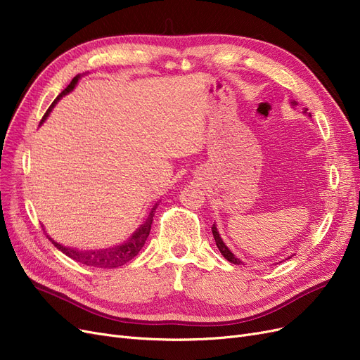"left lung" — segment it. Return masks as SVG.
Wrapping results in <instances>:
<instances>
[{"label": "left lung", "instance_id": "8db88e82", "mask_svg": "<svg viewBox=\"0 0 360 360\" xmlns=\"http://www.w3.org/2000/svg\"><path fill=\"white\" fill-rule=\"evenodd\" d=\"M292 105H296V102H291ZM308 110H304V112H307ZM309 115H311V112H309ZM212 233H213V237H214V242H216V246L219 248V250H221V254L225 257V259H228L230 261V263H233V264H242V261L238 259L230 249L226 248V245L224 243V240L221 238V236H219V233H217V228H216V225L213 224V226H212Z\"/></svg>", "mask_w": 360, "mask_h": 360}]
</instances>
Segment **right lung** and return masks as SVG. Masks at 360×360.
<instances>
[{"instance_id": "right-lung-1", "label": "right lung", "mask_w": 360, "mask_h": 360, "mask_svg": "<svg viewBox=\"0 0 360 360\" xmlns=\"http://www.w3.org/2000/svg\"><path fill=\"white\" fill-rule=\"evenodd\" d=\"M79 79V75L75 76L72 79V82L64 89L58 96L57 99L52 102V105L49 106V110L45 112L41 118V123L45 122L46 117L49 115V112L52 111V108L56 106V103L61 99L63 96H66L69 91H72L75 89L76 82ZM158 209V204L151 209L150 214L147 219L144 221V224L141 225L138 230L130 236L127 240L122 245H117L112 248H106V249H96V250H78V249H73V248H68V246H63L57 242H53L52 238L49 237V240L52 242V245L56 246L57 249H60L63 254H66L69 258L78 261V263H82L85 266H90V267H99V269H114V267H120L126 263H129L130 259L138 255V252L141 249H143L147 237L150 234L151 230V222H153V216H155V210Z\"/></svg>"}]
</instances>
